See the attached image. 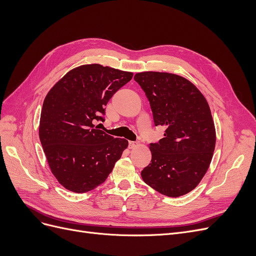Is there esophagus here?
<instances>
[{
  "instance_id": "1",
  "label": "esophagus",
  "mask_w": 256,
  "mask_h": 256,
  "mask_svg": "<svg viewBox=\"0 0 256 256\" xmlns=\"http://www.w3.org/2000/svg\"><path fill=\"white\" fill-rule=\"evenodd\" d=\"M138 142L129 141V147H130V148H134V147H136V146H138Z\"/></svg>"
}]
</instances>
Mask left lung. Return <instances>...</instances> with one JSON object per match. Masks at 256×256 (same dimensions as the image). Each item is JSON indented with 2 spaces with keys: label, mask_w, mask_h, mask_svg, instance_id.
I'll use <instances>...</instances> for the list:
<instances>
[{
  "label": "left lung",
  "mask_w": 256,
  "mask_h": 256,
  "mask_svg": "<svg viewBox=\"0 0 256 256\" xmlns=\"http://www.w3.org/2000/svg\"><path fill=\"white\" fill-rule=\"evenodd\" d=\"M134 80L145 92L154 125L164 138L150 143L152 161L141 176L161 194H187L202 180L216 146V129L207 100L194 84L175 74L144 72Z\"/></svg>",
  "instance_id": "1"
}]
</instances>
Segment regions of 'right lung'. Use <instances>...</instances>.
Listing matches in <instances>:
<instances>
[{"instance_id":"right-lung-1","label":"right lung","mask_w":256,"mask_h":256,"mask_svg":"<svg viewBox=\"0 0 256 256\" xmlns=\"http://www.w3.org/2000/svg\"><path fill=\"white\" fill-rule=\"evenodd\" d=\"M132 72L82 65L68 72L44 100L40 138L54 177L63 187L84 193L104 182L128 147L125 138L97 129L104 106Z\"/></svg>"}]
</instances>
